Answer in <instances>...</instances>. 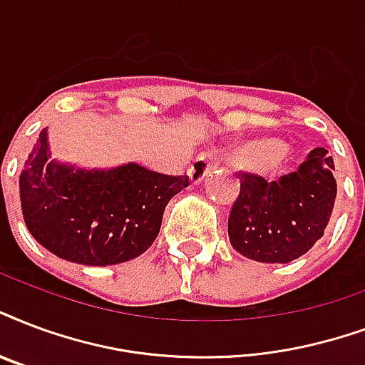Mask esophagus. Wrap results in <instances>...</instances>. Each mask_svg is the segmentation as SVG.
Here are the masks:
<instances>
[{
  "mask_svg": "<svg viewBox=\"0 0 365 365\" xmlns=\"http://www.w3.org/2000/svg\"><path fill=\"white\" fill-rule=\"evenodd\" d=\"M216 155L212 151H205L201 153L199 157L195 158L193 164L189 166V178H191V182L199 183L202 178L210 174L212 168H216Z\"/></svg>",
  "mask_w": 365,
  "mask_h": 365,
  "instance_id": "obj_1",
  "label": "esophagus"
}]
</instances>
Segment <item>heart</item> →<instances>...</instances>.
Instances as JSON below:
<instances>
[{"instance_id": "heart-1", "label": "heart", "mask_w": 365, "mask_h": 365, "mask_svg": "<svg viewBox=\"0 0 365 365\" xmlns=\"http://www.w3.org/2000/svg\"><path fill=\"white\" fill-rule=\"evenodd\" d=\"M287 158V149L275 139H255L235 153V163L250 168H275Z\"/></svg>"}]
</instances>
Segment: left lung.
Masks as SVG:
<instances>
[{
    "mask_svg": "<svg viewBox=\"0 0 365 365\" xmlns=\"http://www.w3.org/2000/svg\"><path fill=\"white\" fill-rule=\"evenodd\" d=\"M333 170V158L318 147L297 172L277 182L239 172L241 189L227 220L233 249L268 264H287L306 255L329 224L337 197Z\"/></svg>",
    "mask_w": 365,
    "mask_h": 365,
    "instance_id": "left-lung-1",
    "label": "left lung"
}]
</instances>
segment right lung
<instances>
[{
	"label": "right lung",
	"instance_id": "right-lung-1",
	"mask_svg": "<svg viewBox=\"0 0 365 365\" xmlns=\"http://www.w3.org/2000/svg\"><path fill=\"white\" fill-rule=\"evenodd\" d=\"M47 157V130H41L21 176L24 222L53 255L86 266L120 264L145 252L168 201L189 185L187 176L138 164L86 172Z\"/></svg>",
	"mask_w": 365,
	"mask_h": 365
}]
</instances>
